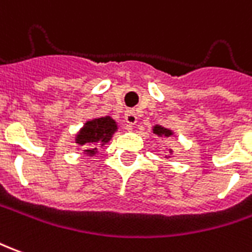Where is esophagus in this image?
<instances>
[{"instance_id":"1","label":"esophagus","mask_w":252,"mask_h":252,"mask_svg":"<svg viewBox=\"0 0 252 252\" xmlns=\"http://www.w3.org/2000/svg\"><path fill=\"white\" fill-rule=\"evenodd\" d=\"M124 119H126V123L128 124L129 126H135L136 124V121H138V116L135 113V110H126V116H124Z\"/></svg>"}]
</instances>
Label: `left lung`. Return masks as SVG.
<instances>
[{
    "instance_id": "obj_1",
    "label": "left lung",
    "mask_w": 252,
    "mask_h": 252,
    "mask_svg": "<svg viewBox=\"0 0 252 252\" xmlns=\"http://www.w3.org/2000/svg\"><path fill=\"white\" fill-rule=\"evenodd\" d=\"M153 131H154V133H157V135H159V136H165V138H168V136H170V135H172V132L169 131V129H166V128H163V126H156Z\"/></svg>"
}]
</instances>
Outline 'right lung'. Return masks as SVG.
Segmentation results:
<instances>
[{
	"label": "right lung",
	"mask_w": 252,
	"mask_h": 252,
	"mask_svg": "<svg viewBox=\"0 0 252 252\" xmlns=\"http://www.w3.org/2000/svg\"><path fill=\"white\" fill-rule=\"evenodd\" d=\"M116 129H117V124L113 119L110 117L94 119V120L87 121L83 129L79 132L76 143L89 147L86 150L87 154H95L96 147L94 146L108 143Z\"/></svg>",
	"instance_id": "1"
}]
</instances>
